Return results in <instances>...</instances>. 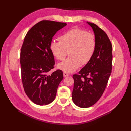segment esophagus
<instances>
[{"label": "esophagus", "instance_id": "1", "mask_svg": "<svg viewBox=\"0 0 131 131\" xmlns=\"http://www.w3.org/2000/svg\"><path fill=\"white\" fill-rule=\"evenodd\" d=\"M63 77H66L69 76V74H68V73H66V72H63Z\"/></svg>", "mask_w": 131, "mask_h": 131}]
</instances>
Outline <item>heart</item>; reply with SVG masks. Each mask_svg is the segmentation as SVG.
Listing matches in <instances>:
<instances>
[{
  "instance_id": "heart-1",
  "label": "heart",
  "mask_w": 131,
  "mask_h": 131,
  "mask_svg": "<svg viewBox=\"0 0 131 131\" xmlns=\"http://www.w3.org/2000/svg\"><path fill=\"white\" fill-rule=\"evenodd\" d=\"M60 41H53L50 44L52 54L58 60H63L58 67L67 73L75 71L81 65L88 63L95 53L96 38L93 33L82 29L69 30L59 37Z\"/></svg>"
}]
</instances>
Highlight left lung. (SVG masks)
Returning a JSON list of instances; mask_svg holds the SVG:
<instances>
[{
	"label": "left lung",
	"mask_w": 131,
	"mask_h": 131,
	"mask_svg": "<svg viewBox=\"0 0 131 131\" xmlns=\"http://www.w3.org/2000/svg\"><path fill=\"white\" fill-rule=\"evenodd\" d=\"M87 24L96 38V49L93 57L79 72L73 75L72 99L78 106L91 107L99 101L106 87L112 69L111 41L104 30L96 24Z\"/></svg>",
	"instance_id": "left-lung-1"
}]
</instances>
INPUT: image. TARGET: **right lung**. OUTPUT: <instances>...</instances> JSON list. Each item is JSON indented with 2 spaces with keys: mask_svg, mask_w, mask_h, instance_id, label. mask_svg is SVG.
I'll list each match as a JSON object with an SVG mask.
<instances>
[{
  "mask_svg": "<svg viewBox=\"0 0 131 131\" xmlns=\"http://www.w3.org/2000/svg\"><path fill=\"white\" fill-rule=\"evenodd\" d=\"M66 23L43 20L30 29L25 37L20 53L22 82L26 95L34 104L46 105L56 96L63 78L62 70L54 68V59L50 50L53 37Z\"/></svg>",
  "mask_w": 131,
  "mask_h": 131,
  "instance_id": "add662e5",
  "label": "right lung"
}]
</instances>
